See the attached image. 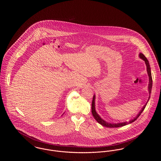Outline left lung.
<instances>
[{"label": "left lung", "instance_id": "obj_1", "mask_svg": "<svg viewBox=\"0 0 161 161\" xmlns=\"http://www.w3.org/2000/svg\"><path fill=\"white\" fill-rule=\"evenodd\" d=\"M139 57L142 59L144 61H145L146 63V66H147V74H148V75L149 77V83H148V92H149V97H148V99L147 100V102L146 103V104L143 106V107L142 108V110L139 112L137 116L134 118L133 119H131L130 121H129V122H124V123H107L106 121H105L104 120H103L101 117H100V115H98L96 110H95V95H93V100H92V115L93 116L94 118L95 119V120L98 122V123L100 124L101 125L104 126V127H110V128H115V127H123L126 124H129L130 123H133L134 122L135 120H136L138 119V117L141 115V114H142V112L144 111L145 107H146V105L148 101V100H150V93L152 92V83H153V81H152V74H151V69H150V64H149V62L148 61V60L147 59L146 57L144 56V55L142 53H140L139 55Z\"/></svg>", "mask_w": 161, "mask_h": 161}]
</instances>
